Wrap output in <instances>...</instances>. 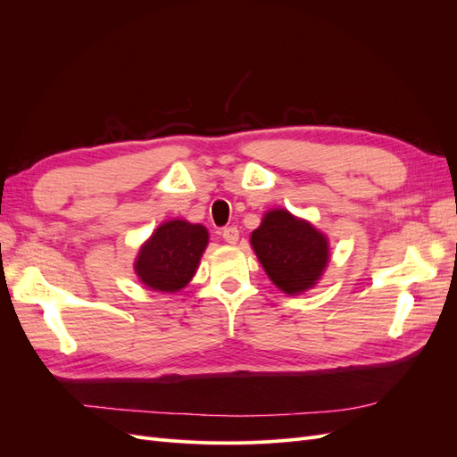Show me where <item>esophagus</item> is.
<instances>
[{"label": "esophagus", "mask_w": 457, "mask_h": 457, "mask_svg": "<svg viewBox=\"0 0 457 457\" xmlns=\"http://www.w3.org/2000/svg\"><path fill=\"white\" fill-rule=\"evenodd\" d=\"M223 238L228 244H237L238 238H240V232H238L237 227H227V228H223Z\"/></svg>", "instance_id": "34e87169"}]
</instances>
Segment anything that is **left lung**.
I'll return each instance as SVG.
<instances>
[{"label":"left lung","instance_id":"1","mask_svg":"<svg viewBox=\"0 0 457 457\" xmlns=\"http://www.w3.org/2000/svg\"><path fill=\"white\" fill-rule=\"evenodd\" d=\"M252 245L269 278L289 295L312 287L328 265L324 234L284 210L265 215Z\"/></svg>","mask_w":457,"mask_h":457}]
</instances>
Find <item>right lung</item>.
<instances>
[{"mask_svg":"<svg viewBox=\"0 0 457 457\" xmlns=\"http://www.w3.org/2000/svg\"><path fill=\"white\" fill-rule=\"evenodd\" d=\"M207 245V230L187 220H170L152 234L135 261L141 282L156 292H177L196 272Z\"/></svg>","mask_w":457,"mask_h":457,"instance_id":"1","label":"right lung"}]
</instances>
